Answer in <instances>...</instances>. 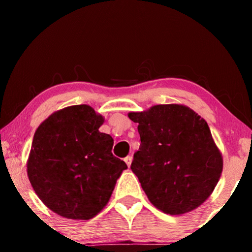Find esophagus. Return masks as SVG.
Wrapping results in <instances>:
<instances>
[{
    "mask_svg": "<svg viewBox=\"0 0 252 252\" xmlns=\"http://www.w3.org/2000/svg\"><path fill=\"white\" fill-rule=\"evenodd\" d=\"M125 161H126V163L127 167H130L131 163H132V157L131 156H127L126 158H125Z\"/></svg>",
    "mask_w": 252,
    "mask_h": 252,
    "instance_id": "obj_1",
    "label": "esophagus"
}]
</instances>
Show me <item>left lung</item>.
<instances>
[{"label": "left lung", "instance_id": "left-lung-1", "mask_svg": "<svg viewBox=\"0 0 252 252\" xmlns=\"http://www.w3.org/2000/svg\"><path fill=\"white\" fill-rule=\"evenodd\" d=\"M139 123V151L131 170L150 202L169 215H183L210 197L223 161L208 123L181 104L153 105L130 112Z\"/></svg>", "mask_w": 252, "mask_h": 252}]
</instances>
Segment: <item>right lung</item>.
<instances>
[{"instance_id":"right-lung-1","label":"right lung","mask_w":252,"mask_h":252,"mask_svg":"<svg viewBox=\"0 0 252 252\" xmlns=\"http://www.w3.org/2000/svg\"><path fill=\"white\" fill-rule=\"evenodd\" d=\"M103 122L90 105H72L51 114L35 131L28 177L41 201L59 216L93 218L127 168L111 152L112 136L99 131Z\"/></svg>"}]
</instances>
